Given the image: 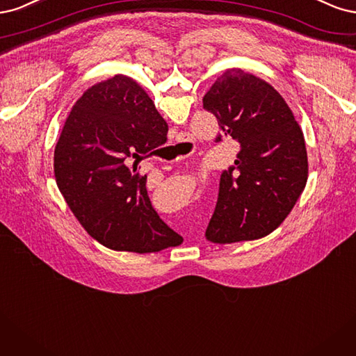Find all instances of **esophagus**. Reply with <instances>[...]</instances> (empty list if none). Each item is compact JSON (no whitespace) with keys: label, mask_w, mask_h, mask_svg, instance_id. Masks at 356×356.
Returning <instances> with one entry per match:
<instances>
[{"label":"esophagus","mask_w":356,"mask_h":356,"mask_svg":"<svg viewBox=\"0 0 356 356\" xmlns=\"http://www.w3.org/2000/svg\"><path fill=\"white\" fill-rule=\"evenodd\" d=\"M177 139H179V142H185V136H181V134H180V136L177 137Z\"/></svg>","instance_id":"34e87169"}]
</instances>
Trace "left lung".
Instances as JSON below:
<instances>
[{"instance_id":"1","label":"left lung","mask_w":356,"mask_h":356,"mask_svg":"<svg viewBox=\"0 0 356 356\" xmlns=\"http://www.w3.org/2000/svg\"><path fill=\"white\" fill-rule=\"evenodd\" d=\"M220 134L241 146L220 176L219 197L205 231L214 244L254 241L290 214L307 180L305 137L291 109L269 83L227 70L202 99Z\"/></svg>"}]
</instances>
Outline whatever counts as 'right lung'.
<instances>
[{
    "label": "right lung",
    "instance_id": "right-lung-1",
    "mask_svg": "<svg viewBox=\"0 0 356 356\" xmlns=\"http://www.w3.org/2000/svg\"><path fill=\"white\" fill-rule=\"evenodd\" d=\"M167 131L152 99L124 75L90 87L66 118L54 149L57 188L105 247L142 254L180 244L181 236L152 207L146 175L136 167L167 142Z\"/></svg>",
    "mask_w": 356,
    "mask_h": 356
}]
</instances>
